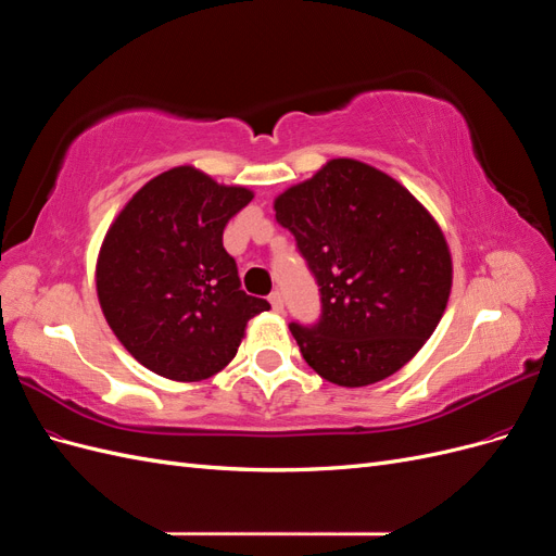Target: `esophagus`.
I'll return each mask as SVG.
<instances>
[{"label":"esophagus","instance_id":"esophagus-1","mask_svg":"<svg viewBox=\"0 0 556 556\" xmlns=\"http://www.w3.org/2000/svg\"><path fill=\"white\" fill-rule=\"evenodd\" d=\"M268 301H271V308H274L276 313H282L285 304H282V296H280V292H271V294H268Z\"/></svg>","mask_w":556,"mask_h":556}]
</instances>
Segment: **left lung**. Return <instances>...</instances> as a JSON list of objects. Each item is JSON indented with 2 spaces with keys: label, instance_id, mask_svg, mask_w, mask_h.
Instances as JSON below:
<instances>
[{
  "label": "left lung",
  "instance_id": "obj_1",
  "mask_svg": "<svg viewBox=\"0 0 556 556\" xmlns=\"http://www.w3.org/2000/svg\"><path fill=\"white\" fill-rule=\"evenodd\" d=\"M319 288L315 325L290 331L317 376L341 387L384 380L439 327L452 288L441 227L401 182L331 160L276 199Z\"/></svg>",
  "mask_w": 556,
  "mask_h": 556
}]
</instances>
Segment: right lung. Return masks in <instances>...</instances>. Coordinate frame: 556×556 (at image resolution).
Returning <instances> with one entry per match:
<instances>
[{
    "mask_svg": "<svg viewBox=\"0 0 556 556\" xmlns=\"http://www.w3.org/2000/svg\"><path fill=\"white\" fill-rule=\"evenodd\" d=\"M252 192L194 166L148 180L115 217L97 260V296L129 355L178 382L215 376L233 359L266 299L241 290L223 245Z\"/></svg>",
    "mask_w": 556,
    "mask_h": 556,
    "instance_id": "add662e5",
    "label": "right lung"
}]
</instances>
